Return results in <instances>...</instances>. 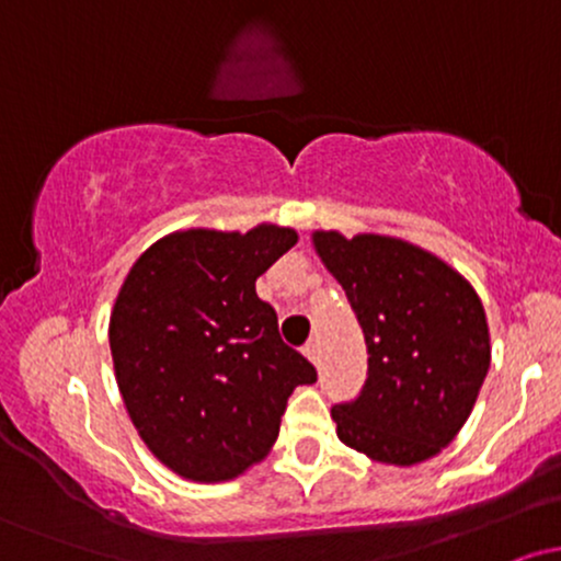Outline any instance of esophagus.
<instances>
[{
  "mask_svg": "<svg viewBox=\"0 0 561 561\" xmlns=\"http://www.w3.org/2000/svg\"><path fill=\"white\" fill-rule=\"evenodd\" d=\"M308 356V362L319 364V356H321V347H319V340H311V343L306 345V351H302Z\"/></svg>",
  "mask_w": 561,
  "mask_h": 561,
  "instance_id": "1",
  "label": "esophagus"
}]
</instances>
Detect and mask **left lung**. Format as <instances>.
Segmentation results:
<instances>
[{
  "label": "left lung",
  "mask_w": 561,
  "mask_h": 561,
  "mask_svg": "<svg viewBox=\"0 0 561 561\" xmlns=\"http://www.w3.org/2000/svg\"><path fill=\"white\" fill-rule=\"evenodd\" d=\"M311 240L369 351L362 396L332 409L337 437L382 465L433 459L465 427L491 366L478 293L446 261L398 237L347 240L330 229Z\"/></svg>",
  "instance_id": "8db88e82"
}]
</instances>
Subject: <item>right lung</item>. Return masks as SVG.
I'll use <instances>...</instances> for the list:
<instances>
[{
    "label": "right lung",
    "mask_w": 561,
    "mask_h": 561,
    "mask_svg": "<svg viewBox=\"0 0 561 561\" xmlns=\"http://www.w3.org/2000/svg\"><path fill=\"white\" fill-rule=\"evenodd\" d=\"M298 231L182 229L139 255L111 313L115 382L145 446L192 482H227L259 465L287 398L317 369L282 343L255 279Z\"/></svg>",
    "instance_id": "add662e5"
}]
</instances>
